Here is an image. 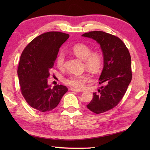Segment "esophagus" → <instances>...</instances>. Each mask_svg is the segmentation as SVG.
<instances>
[{"label":"esophagus","mask_w":150,"mask_h":150,"mask_svg":"<svg viewBox=\"0 0 150 150\" xmlns=\"http://www.w3.org/2000/svg\"><path fill=\"white\" fill-rule=\"evenodd\" d=\"M69 90H71V91H75V92H80V91H81L80 90H79V89H75V88H69Z\"/></svg>","instance_id":"obj_1"}]
</instances>
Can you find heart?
I'll use <instances>...</instances> for the list:
<instances>
[{"label": "heart", "mask_w": 150, "mask_h": 150, "mask_svg": "<svg viewBox=\"0 0 150 150\" xmlns=\"http://www.w3.org/2000/svg\"><path fill=\"white\" fill-rule=\"evenodd\" d=\"M71 52L78 58L84 60L86 68L91 71L96 72L100 68L103 64V55L98 51L91 52V47L87 44L78 43L75 44L71 49ZM65 55L62 52H60L57 57L56 64L57 68L62 69L64 68ZM91 81L90 75L88 73L81 74H71L64 79V82L70 86L76 88H82L86 84Z\"/></svg>", "instance_id": "heart-1"}]
</instances>
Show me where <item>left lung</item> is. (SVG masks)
Wrapping results in <instances>:
<instances>
[{
  "label": "left lung",
  "mask_w": 150,
  "mask_h": 150,
  "mask_svg": "<svg viewBox=\"0 0 150 150\" xmlns=\"http://www.w3.org/2000/svg\"><path fill=\"white\" fill-rule=\"evenodd\" d=\"M100 44L104 56V68L99 78L103 84L87 105L92 112L99 114L115 107L122 100L132 79L131 56L122 40L102 31L82 35Z\"/></svg>",
  "instance_id": "1"
}]
</instances>
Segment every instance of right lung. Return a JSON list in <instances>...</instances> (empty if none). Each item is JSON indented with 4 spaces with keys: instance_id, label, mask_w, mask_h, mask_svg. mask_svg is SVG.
Listing matches in <instances>:
<instances>
[{
    "instance_id": "1",
    "label": "right lung",
    "mask_w": 150,
    "mask_h": 150,
    "mask_svg": "<svg viewBox=\"0 0 150 150\" xmlns=\"http://www.w3.org/2000/svg\"><path fill=\"white\" fill-rule=\"evenodd\" d=\"M69 37L59 31L42 33L31 40L21 54L17 69L21 91L28 104L37 111L53 110L68 91L63 85L51 88L47 78L60 47Z\"/></svg>"
}]
</instances>
